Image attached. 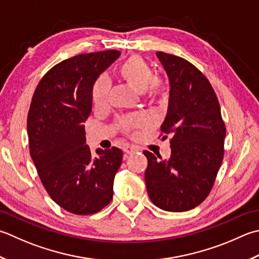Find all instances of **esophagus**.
Segmentation results:
<instances>
[{"instance_id":"obj_1","label":"esophagus","mask_w":259,"mask_h":259,"mask_svg":"<svg viewBox=\"0 0 259 259\" xmlns=\"http://www.w3.org/2000/svg\"><path fill=\"white\" fill-rule=\"evenodd\" d=\"M122 150H123L124 155H131V154H135L138 151V149H137L134 146H124Z\"/></svg>"}]
</instances>
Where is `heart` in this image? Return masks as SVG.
I'll return each instance as SVG.
<instances>
[{
    "label": "heart",
    "mask_w": 259,
    "mask_h": 259,
    "mask_svg": "<svg viewBox=\"0 0 259 259\" xmlns=\"http://www.w3.org/2000/svg\"><path fill=\"white\" fill-rule=\"evenodd\" d=\"M119 76L131 89L138 93H146L147 98L151 100H163L167 88L163 79L155 77L154 69L140 56H131L121 64L119 67ZM111 84L106 76H101L94 83L92 91V100L96 106H104L108 103ZM148 123L147 116L139 114L131 116L121 121V125L125 130H130L135 126H140Z\"/></svg>",
    "instance_id": "obj_1"
}]
</instances>
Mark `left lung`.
I'll return each mask as SVG.
<instances>
[{"label": "left lung", "mask_w": 259, "mask_h": 259, "mask_svg": "<svg viewBox=\"0 0 259 259\" xmlns=\"http://www.w3.org/2000/svg\"><path fill=\"white\" fill-rule=\"evenodd\" d=\"M168 77V109L160 130L169 135L170 157L145 150L147 192L159 209L184 212L205 200L224 159L226 138L219 101L205 76L187 60L157 52ZM166 139V136L163 137Z\"/></svg>", "instance_id": "obj_1"}]
</instances>
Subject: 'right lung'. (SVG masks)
I'll use <instances>...</instances> for the list:
<instances>
[{
	"mask_svg": "<svg viewBox=\"0 0 259 259\" xmlns=\"http://www.w3.org/2000/svg\"><path fill=\"white\" fill-rule=\"evenodd\" d=\"M119 56L106 50L63 60L40 80L30 105V155L49 196L70 213H96L113 197L122 150L99 148L93 156L84 122L92 112L94 83Z\"/></svg>",
	"mask_w": 259,
	"mask_h": 259,
	"instance_id": "obj_1",
	"label": "right lung"
}]
</instances>
